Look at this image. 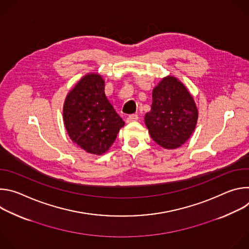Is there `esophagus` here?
I'll return each mask as SVG.
<instances>
[{
    "label": "esophagus",
    "instance_id": "obj_1",
    "mask_svg": "<svg viewBox=\"0 0 249 249\" xmlns=\"http://www.w3.org/2000/svg\"><path fill=\"white\" fill-rule=\"evenodd\" d=\"M138 115L137 114H131V115H129L128 117H127V119H126V122L127 123H131V122H134V121H137L138 120Z\"/></svg>",
    "mask_w": 249,
    "mask_h": 249
}]
</instances>
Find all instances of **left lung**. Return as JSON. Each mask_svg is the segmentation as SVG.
Wrapping results in <instances>:
<instances>
[{
    "mask_svg": "<svg viewBox=\"0 0 249 249\" xmlns=\"http://www.w3.org/2000/svg\"><path fill=\"white\" fill-rule=\"evenodd\" d=\"M198 120V109L192 94L178 79L164 77L153 89L151 111L145 124L153 140L160 147H181L191 137Z\"/></svg>",
    "mask_w": 249,
    "mask_h": 249,
    "instance_id": "8db88e82",
    "label": "left lung"
}]
</instances>
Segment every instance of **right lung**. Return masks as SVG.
<instances>
[{
	"instance_id": "add662e5",
	"label": "right lung",
	"mask_w": 249,
	"mask_h": 249,
	"mask_svg": "<svg viewBox=\"0 0 249 249\" xmlns=\"http://www.w3.org/2000/svg\"><path fill=\"white\" fill-rule=\"evenodd\" d=\"M104 87L98 73H89L69 91L63 106L64 125L70 139L96 156L109 150L125 125L105 95Z\"/></svg>"
}]
</instances>
